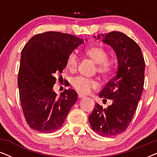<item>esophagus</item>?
<instances>
[{"label": "esophagus", "instance_id": "esophagus-1", "mask_svg": "<svg viewBox=\"0 0 157 157\" xmlns=\"http://www.w3.org/2000/svg\"><path fill=\"white\" fill-rule=\"evenodd\" d=\"M78 97H79V98H85V96H84V95L80 94V93H79V94H78Z\"/></svg>", "mask_w": 157, "mask_h": 157}]
</instances>
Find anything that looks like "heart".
I'll return each instance as SVG.
<instances>
[{"label": "heart", "instance_id": "b5f03b06", "mask_svg": "<svg viewBox=\"0 0 157 157\" xmlns=\"http://www.w3.org/2000/svg\"><path fill=\"white\" fill-rule=\"evenodd\" d=\"M85 54L97 64V71L99 74L107 76L112 72L113 62L108 59V53L101 47L91 46L85 49ZM79 59L75 53H72L67 57L66 67L70 72H74L77 68ZM73 87L82 94H88L90 91L98 87V82L94 79L78 76L72 80Z\"/></svg>", "mask_w": 157, "mask_h": 157}]
</instances>
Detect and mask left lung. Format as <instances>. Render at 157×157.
Here are the masks:
<instances>
[{"mask_svg": "<svg viewBox=\"0 0 157 157\" xmlns=\"http://www.w3.org/2000/svg\"><path fill=\"white\" fill-rule=\"evenodd\" d=\"M94 37L110 45L117 58L116 76L98 95L112 99V104L103 109L96 103L89 116L95 132L111 137L124 131L133 117L144 89L145 61L140 48L124 33L113 31Z\"/></svg>", "mask_w": 157, "mask_h": 157, "instance_id": "1", "label": "left lung"}]
</instances>
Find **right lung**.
<instances>
[{
	"label": "right lung",
	"mask_w": 157,
	"mask_h": 157,
	"mask_svg": "<svg viewBox=\"0 0 157 157\" xmlns=\"http://www.w3.org/2000/svg\"><path fill=\"white\" fill-rule=\"evenodd\" d=\"M83 43L74 35L46 32L33 36L21 51L18 87L24 115L33 130L45 133L57 130L76 103L75 90L57 96L53 87L67 57Z\"/></svg>",
	"instance_id": "obj_1"
}]
</instances>
